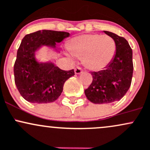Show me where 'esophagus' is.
Masks as SVG:
<instances>
[{"instance_id": "esophagus-1", "label": "esophagus", "mask_w": 150, "mask_h": 150, "mask_svg": "<svg viewBox=\"0 0 150 150\" xmlns=\"http://www.w3.org/2000/svg\"><path fill=\"white\" fill-rule=\"evenodd\" d=\"M74 72L76 74H81L83 72V71H82L80 67H76V68H75Z\"/></svg>"}]
</instances>
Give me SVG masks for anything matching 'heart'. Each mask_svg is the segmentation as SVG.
Instances as JSON below:
<instances>
[{"label": "heart", "instance_id": "b5f03b06", "mask_svg": "<svg viewBox=\"0 0 150 150\" xmlns=\"http://www.w3.org/2000/svg\"><path fill=\"white\" fill-rule=\"evenodd\" d=\"M67 48L74 56L82 57L84 66L91 71H100L108 66L117 49L111 37L96 33L74 37L68 43Z\"/></svg>", "mask_w": 150, "mask_h": 150}]
</instances>
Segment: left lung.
Segmentation results:
<instances>
[{
	"label": "left lung",
	"mask_w": 150,
	"mask_h": 150,
	"mask_svg": "<svg viewBox=\"0 0 150 150\" xmlns=\"http://www.w3.org/2000/svg\"><path fill=\"white\" fill-rule=\"evenodd\" d=\"M115 40L116 54L111 63L103 70L91 72L93 81L85 90L87 99L96 104L120 100L128 91L133 73L132 51L125 38L104 31Z\"/></svg>",
	"instance_id": "1"
}]
</instances>
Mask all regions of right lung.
I'll list each match as a JSON object with an SVG mask.
<instances>
[{"mask_svg":"<svg viewBox=\"0 0 150 150\" xmlns=\"http://www.w3.org/2000/svg\"><path fill=\"white\" fill-rule=\"evenodd\" d=\"M67 32L39 30L26 35L18 50L14 64L15 83L21 95L33 103L55 101L61 95L65 81L74 75V69L64 71L52 63H38L35 52L42 45L54 47L69 37Z\"/></svg>","mask_w":150,"mask_h":150,"instance_id":"1","label":"right lung"}]
</instances>
